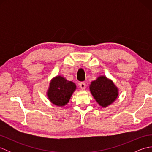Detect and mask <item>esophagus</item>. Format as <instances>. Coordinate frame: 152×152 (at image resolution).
Here are the masks:
<instances>
[{
  "mask_svg": "<svg viewBox=\"0 0 152 152\" xmlns=\"http://www.w3.org/2000/svg\"><path fill=\"white\" fill-rule=\"evenodd\" d=\"M79 86H80V88H81L82 89H84L85 88H86V83L84 82H80L79 83Z\"/></svg>",
  "mask_w": 152,
  "mask_h": 152,
  "instance_id": "1",
  "label": "esophagus"
}]
</instances>
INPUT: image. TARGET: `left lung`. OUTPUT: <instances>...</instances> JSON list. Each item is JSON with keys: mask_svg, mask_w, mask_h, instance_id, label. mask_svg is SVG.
<instances>
[{"mask_svg": "<svg viewBox=\"0 0 152 152\" xmlns=\"http://www.w3.org/2000/svg\"><path fill=\"white\" fill-rule=\"evenodd\" d=\"M89 88L96 102L102 107L112 104L118 95L117 88L105 76H100L92 82Z\"/></svg>", "mask_w": 152, "mask_h": 152, "instance_id": "1", "label": "left lung"}]
</instances>
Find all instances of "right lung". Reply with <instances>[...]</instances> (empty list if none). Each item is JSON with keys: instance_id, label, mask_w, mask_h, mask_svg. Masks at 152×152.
Here are the masks:
<instances>
[{"instance_id": "right-lung-1", "label": "right lung", "mask_w": 152, "mask_h": 152, "mask_svg": "<svg viewBox=\"0 0 152 152\" xmlns=\"http://www.w3.org/2000/svg\"><path fill=\"white\" fill-rule=\"evenodd\" d=\"M75 89V83L67 81L61 76H57L50 83L48 96L53 104L64 106L69 101Z\"/></svg>"}]
</instances>
